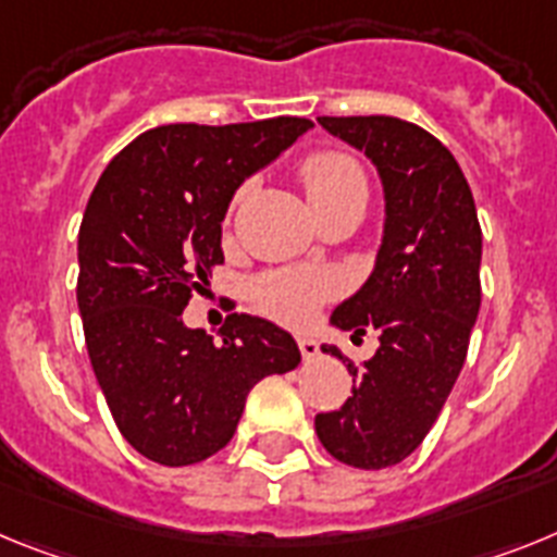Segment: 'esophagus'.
I'll use <instances>...</instances> for the list:
<instances>
[{"instance_id":"obj_1","label":"esophagus","mask_w":557,"mask_h":557,"mask_svg":"<svg viewBox=\"0 0 557 557\" xmlns=\"http://www.w3.org/2000/svg\"><path fill=\"white\" fill-rule=\"evenodd\" d=\"M297 345H299V352H302V359H306V361L317 359L319 345H317V342H313L311 336H299V338H297Z\"/></svg>"}]
</instances>
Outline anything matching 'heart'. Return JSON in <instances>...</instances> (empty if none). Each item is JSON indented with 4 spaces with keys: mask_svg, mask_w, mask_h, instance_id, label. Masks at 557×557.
Masks as SVG:
<instances>
[{
    "mask_svg": "<svg viewBox=\"0 0 557 557\" xmlns=\"http://www.w3.org/2000/svg\"><path fill=\"white\" fill-rule=\"evenodd\" d=\"M299 178L311 198L313 210L322 205H331L338 198L364 196V176L359 164L347 153L338 151H317L302 159L299 164ZM249 185L240 187L235 196V205L244 201ZM336 294V280L313 272H277L255 283V302L263 308L269 317L288 322V325H306L317 313V308Z\"/></svg>",
    "mask_w": 557,
    "mask_h": 557,
    "instance_id": "b5f03b06",
    "label": "heart"
}]
</instances>
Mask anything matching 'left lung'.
I'll return each instance as SVG.
<instances>
[{
  "instance_id": "1",
  "label": "left lung",
  "mask_w": 557,
  "mask_h": 557,
  "mask_svg": "<svg viewBox=\"0 0 557 557\" xmlns=\"http://www.w3.org/2000/svg\"><path fill=\"white\" fill-rule=\"evenodd\" d=\"M375 164L384 187V235L370 277L331 313V325L379 350L356 367L352 395L313 425L331 457L352 468L398 466L423 443L466 364L480 313L482 230L471 187L446 145L398 117H319Z\"/></svg>"
}]
</instances>
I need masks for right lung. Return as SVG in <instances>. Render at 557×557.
I'll list each match as a JSON object with an SVG mask.
<instances>
[{"mask_svg": "<svg viewBox=\"0 0 557 557\" xmlns=\"http://www.w3.org/2000/svg\"><path fill=\"white\" fill-rule=\"evenodd\" d=\"M308 128L306 117L159 125L125 145L91 190L77 232L86 350L120 434L159 466L221 451L251 386L302 361L269 319L232 313L215 342L182 311L224 263L235 190Z\"/></svg>", "mask_w": 557, "mask_h": 557, "instance_id": "obj_1", "label": "right lung"}]
</instances>
